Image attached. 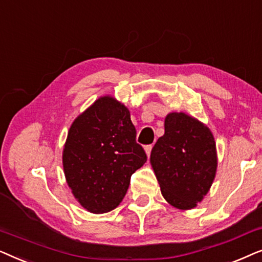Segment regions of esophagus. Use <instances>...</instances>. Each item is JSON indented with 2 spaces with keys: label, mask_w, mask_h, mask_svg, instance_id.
<instances>
[{
  "label": "esophagus",
  "mask_w": 262,
  "mask_h": 262,
  "mask_svg": "<svg viewBox=\"0 0 262 262\" xmlns=\"http://www.w3.org/2000/svg\"><path fill=\"white\" fill-rule=\"evenodd\" d=\"M144 149H145V152H146V155H148V156H150V152H151L152 145H146Z\"/></svg>",
  "instance_id": "esophagus-1"
}]
</instances>
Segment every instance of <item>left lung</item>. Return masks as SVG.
<instances>
[{
    "label": "left lung",
    "instance_id": "obj_1",
    "mask_svg": "<svg viewBox=\"0 0 262 262\" xmlns=\"http://www.w3.org/2000/svg\"><path fill=\"white\" fill-rule=\"evenodd\" d=\"M150 162L164 199L177 209H193L216 177L213 135L193 117L169 113L164 119V135L154 145Z\"/></svg>",
    "mask_w": 262,
    "mask_h": 262
}]
</instances>
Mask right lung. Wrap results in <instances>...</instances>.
Masks as SVG:
<instances>
[{
	"label": "right lung",
	"mask_w": 262,
	"mask_h": 262,
	"mask_svg": "<svg viewBox=\"0 0 262 262\" xmlns=\"http://www.w3.org/2000/svg\"><path fill=\"white\" fill-rule=\"evenodd\" d=\"M136 135L130 111L112 96L96 100L70 126L63 149L64 174L74 196L89 212L116 209L131 175L145 163Z\"/></svg>",
	"instance_id": "1"
}]
</instances>
